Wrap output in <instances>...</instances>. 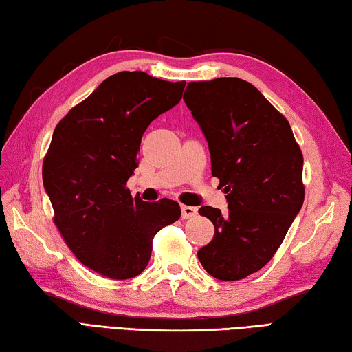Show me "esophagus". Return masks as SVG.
<instances>
[{
  "label": "esophagus",
  "instance_id": "obj_1",
  "mask_svg": "<svg viewBox=\"0 0 352 352\" xmlns=\"http://www.w3.org/2000/svg\"><path fill=\"white\" fill-rule=\"evenodd\" d=\"M182 219H191L197 214L196 207H190V205H182Z\"/></svg>",
  "mask_w": 352,
  "mask_h": 352
}]
</instances>
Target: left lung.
<instances>
[{
	"mask_svg": "<svg viewBox=\"0 0 352 352\" xmlns=\"http://www.w3.org/2000/svg\"><path fill=\"white\" fill-rule=\"evenodd\" d=\"M184 101L207 138L211 175L228 201L227 214L199 208L214 237L197 257L216 279L241 280L271 261L302 208V150L288 119L241 78L188 82Z\"/></svg>",
	"mask_w": 352,
	"mask_h": 352,
	"instance_id": "8db88e82",
	"label": "left lung"
}]
</instances>
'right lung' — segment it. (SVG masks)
Listing matches in <instances>:
<instances>
[{"mask_svg": "<svg viewBox=\"0 0 352 352\" xmlns=\"http://www.w3.org/2000/svg\"><path fill=\"white\" fill-rule=\"evenodd\" d=\"M184 87L145 72L115 73L53 131L43 161L53 222L78 261L109 279L141 274L157 231L181 217L170 199L131 197L127 181L144 131L181 101Z\"/></svg>", "mask_w": 352, "mask_h": 352, "instance_id": "obj_1", "label": "right lung"}]
</instances>
